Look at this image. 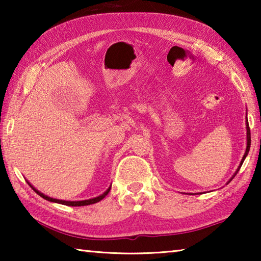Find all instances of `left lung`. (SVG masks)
I'll use <instances>...</instances> for the list:
<instances>
[{
  "label": "left lung",
  "mask_w": 261,
  "mask_h": 261,
  "mask_svg": "<svg viewBox=\"0 0 261 261\" xmlns=\"http://www.w3.org/2000/svg\"><path fill=\"white\" fill-rule=\"evenodd\" d=\"M250 146H251V132H250V126H249V122H247V118H246V151H245V154H244V156H243V159H242V161H241V163H240V167L237 168V170H236V173L233 174V176L232 177L229 179V182H230V180L235 177L236 176V174L238 173V170L241 169V167H242V165H243V162H244V160H245V158H246V155H247V153H249V151H250ZM228 182V183H229ZM227 183V184H228Z\"/></svg>",
  "instance_id": "8db88e82"
}]
</instances>
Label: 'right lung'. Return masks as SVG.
I'll use <instances>...</instances> for the list:
<instances>
[{"label":"right lung","instance_id":"1","mask_svg":"<svg viewBox=\"0 0 261 261\" xmlns=\"http://www.w3.org/2000/svg\"><path fill=\"white\" fill-rule=\"evenodd\" d=\"M29 183V182H28ZM29 185L31 188H32L35 192H37L39 196L40 197H42L43 199H46V200H48V201H53V202H57V204H62V205H67V206H86V205H91V204H95V202H98V201H100V200H102L103 198L107 196L108 194V192L110 191V189H112V187H109L108 188V190L106 192H103L102 194H101V196H99V197H95V198H92V199H87V200H82V201H68V200H60V199H55V198H50V197H48V196H46V194H43V193H41L40 191H38L37 189H35L34 187H32V185H31L30 183H29Z\"/></svg>","mask_w":261,"mask_h":261}]
</instances>
